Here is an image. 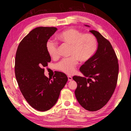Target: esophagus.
Listing matches in <instances>:
<instances>
[{"instance_id":"1","label":"esophagus","mask_w":131,"mask_h":131,"mask_svg":"<svg viewBox=\"0 0 131 131\" xmlns=\"http://www.w3.org/2000/svg\"><path fill=\"white\" fill-rule=\"evenodd\" d=\"M68 81L72 80V79H73L72 77H70V76H68Z\"/></svg>"}]
</instances>
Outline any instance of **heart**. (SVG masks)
<instances>
[{"mask_svg": "<svg viewBox=\"0 0 131 131\" xmlns=\"http://www.w3.org/2000/svg\"><path fill=\"white\" fill-rule=\"evenodd\" d=\"M62 42L70 45V57L63 58L55 65V68L67 74H73L78 63L89 61L96 52L97 49V40L91 33H84L75 28L63 30L58 35ZM47 53L51 57L55 58L59 54L58 43L53 40H49L46 43Z\"/></svg>", "mask_w": 131, "mask_h": 131, "instance_id": "obj_1", "label": "heart"}]
</instances>
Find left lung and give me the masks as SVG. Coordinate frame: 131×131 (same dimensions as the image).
Returning a JSON list of instances; mask_svg holds the SVG:
<instances>
[{
  "mask_svg": "<svg viewBox=\"0 0 131 131\" xmlns=\"http://www.w3.org/2000/svg\"><path fill=\"white\" fill-rule=\"evenodd\" d=\"M97 39L96 52L80 68L84 77L74 76L77 83L75 94L83 108L90 112L102 108L109 101L117 85L118 63L109 40L97 31L90 30Z\"/></svg>",
  "mask_w": 131,
  "mask_h": 131,
  "instance_id": "1",
  "label": "left lung"
}]
</instances>
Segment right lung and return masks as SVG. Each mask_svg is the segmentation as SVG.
Instances as JSON below:
<instances>
[{
    "mask_svg": "<svg viewBox=\"0 0 131 131\" xmlns=\"http://www.w3.org/2000/svg\"><path fill=\"white\" fill-rule=\"evenodd\" d=\"M57 30L47 27L33 29L21 40L16 53L15 73L19 90L28 104L40 112L56 104L68 81L62 72H56L52 78L44 75L43 67L51 61L46 43Z\"/></svg>",
    "mask_w": 131,
    "mask_h": 131,
    "instance_id": "add662e5",
    "label": "right lung"
}]
</instances>
